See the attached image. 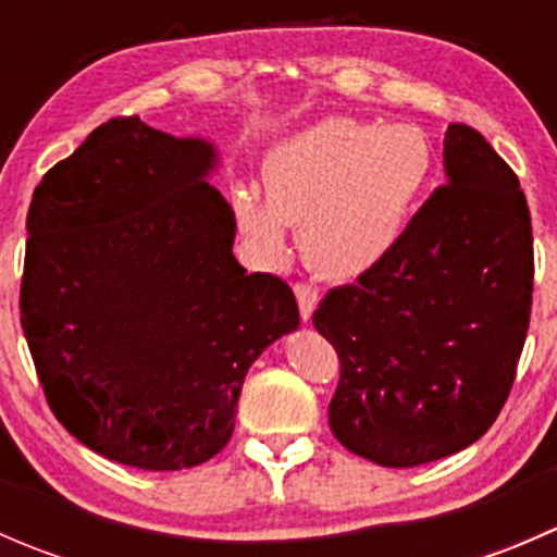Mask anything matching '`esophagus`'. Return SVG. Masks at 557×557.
<instances>
[{"label": "esophagus", "mask_w": 557, "mask_h": 557, "mask_svg": "<svg viewBox=\"0 0 557 557\" xmlns=\"http://www.w3.org/2000/svg\"><path fill=\"white\" fill-rule=\"evenodd\" d=\"M294 290H296V301H299L301 320H310L314 307H318V301H320V290L314 288L312 283H296Z\"/></svg>", "instance_id": "esophagus-1"}]
</instances>
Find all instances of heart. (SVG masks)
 <instances>
[{"label":"heart","instance_id":"b5f03b06","mask_svg":"<svg viewBox=\"0 0 557 557\" xmlns=\"http://www.w3.org/2000/svg\"><path fill=\"white\" fill-rule=\"evenodd\" d=\"M431 170L434 150L418 126L329 117L267 156V201L239 188L234 210L245 237L269 261L285 252V226H299L310 267L350 280L398 245Z\"/></svg>","mask_w":557,"mask_h":557}]
</instances>
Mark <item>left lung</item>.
Returning <instances> with one entry per match:
<instances>
[{"mask_svg":"<svg viewBox=\"0 0 557 557\" xmlns=\"http://www.w3.org/2000/svg\"><path fill=\"white\" fill-rule=\"evenodd\" d=\"M445 172L387 258L312 314L339 356L331 431L391 469L445 458L491 429L531 323L533 234L518 174L466 123L447 126Z\"/></svg>","mask_w":557,"mask_h":557,"instance_id":"obj_1","label":"left lung"}]
</instances>
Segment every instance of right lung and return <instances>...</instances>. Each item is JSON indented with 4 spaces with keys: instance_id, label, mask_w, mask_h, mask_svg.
<instances>
[{
    "instance_id": "right-lung-1",
    "label": "right lung",
    "mask_w": 557,
    "mask_h": 557,
    "mask_svg": "<svg viewBox=\"0 0 557 557\" xmlns=\"http://www.w3.org/2000/svg\"><path fill=\"white\" fill-rule=\"evenodd\" d=\"M215 150L121 115L45 172L26 215L21 325L55 420L94 453L190 469L232 440L250 363L299 325L245 274Z\"/></svg>"
}]
</instances>
